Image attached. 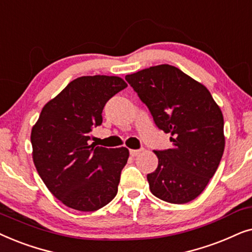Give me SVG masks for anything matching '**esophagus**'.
<instances>
[{"label": "esophagus", "mask_w": 252, "mask_h": 252, "mask_svg": "<svg viewBox=\"0 0 252 252\" xmlns=\"http://www.w3.org/2000/svg\"><path fill=\"white\" fill-rule=\"evenodd\" d=\"M140 153V150H130V156L137 157Z\"/></svg>", "instance_id": "34e87169"}]
</instances>
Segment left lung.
I'll list each match as a JSON object with an SVG mask.
<instances>
[{"instance_id":"1","label":"left lung","mask_w":252,"mask_h":252,"mask_svg":"<svg viewBox=\"0 0 252 252\" xmlns=\"http://www.w3.org/2000/svg\"><path fill=\"white\" fill-rule=\"evenodd\" d=\"M172 149L154 151L158 168L147 175L161 200L186 204L199 196L217 172L224 150L223 115L209 90L176 66L160 64L126 75Z\"/></svg>"}]
</instances>
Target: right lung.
<instances>
[{"instance_id": "1", "label": "right lung", "mask_w": 252, "mask_h": 252, "mask_svg": "<svg viewBox=\"0 0 252 252\" xmlns=\"http://www.w3.org/2000/svg\"><path fill=\"white\" fill-rule=\"evenodd\" d=\"M128 86L117 76H83L70 82L43 106L31 131L38 174L65 206L93 212L112 202L129 159L126 147L89 144L93 126L102 123L106 102Z\"/></svg>"}]
</instances>
